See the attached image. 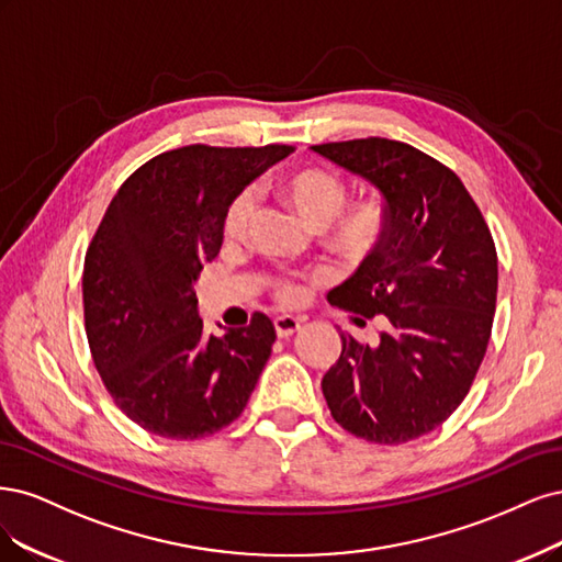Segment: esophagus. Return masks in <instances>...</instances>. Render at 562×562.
<instances>
[{"mask_svg": "<svg viewBox=\"0 0 562 562\" xmlns=\"http://www.w3.org/2000/svg\"><path fill=\"white\" fill-rule=\"evenodd\" d=\"M273 324H276V334H278V338H289V336H294V334L301 329V319H296V317H289V315H284V317H276V319H273Z\"/></svg>", "mask_w": 562, "mask_h": 562, "instance_id": "esophagus-1", "label": "esophagus"}]
</instances>
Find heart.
<instances>
[{
	"label": "heart",
	"instance_id": "1",
	"mask_svg": "<svg viewBox=\"0 0 562 562\" xmlns=\"http://www.w3.org/2000/svg\"><path fill=\"white\" fill-rule=\"evenodd\" d=\"M282 201L296 212L299 220L311 231H324L327 245L346 259H364L380 245L387 228V214L375 201L357 203L342 210L348 187L340 177L327 170L289 172L278 182ZM259 198L251 187L240 189L231 198L222 216L226 240H243L257 214ZM270 294L282 305H294L303 299L305 289L296 276H266Z\"/></svg>",
	"mask_w": 562,
	"mask_h": 562
}]
</instances>
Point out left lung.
<instances>
[{"label":"left lung","instance_id":"8db88e82","mask_svg":"<svg viewBox=\"0 0 562 562\" xmlns=\"http://www.w3.org/2000/svg\"><path fill=\"white\" fill-rule=\"evenodd\" d=\"M313 151L371 182L387 214L383 240L327 296L385 331L375 342L340 331L324 400L357 439L400 446L443 425L474 383L497 303L493 235L460 177L411 144L367 137Z\"/></svg>","mask_w":562,"mask_h":562}]
</instances>
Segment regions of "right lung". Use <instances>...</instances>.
<instances>
[{
  "mask_svg": "<svg viewBox=\"0 0 562 562\" xmlns=\"http://www.w3.org/2000/svg\"><path fill=\"white\" fill-rule=\"evenodd\" d=\"M294 151L189 144L144 162L106 207L83 261L90 355L114 404L149 434L195 441L240 418L276 327L205 334L193 282L222 249L231 198Z\"/></svg>",
  "mask_w": 562,
  "mask_h": 562,
  "instance_id": "add662e5",
  "label": "right lung"
}]
</instances>
